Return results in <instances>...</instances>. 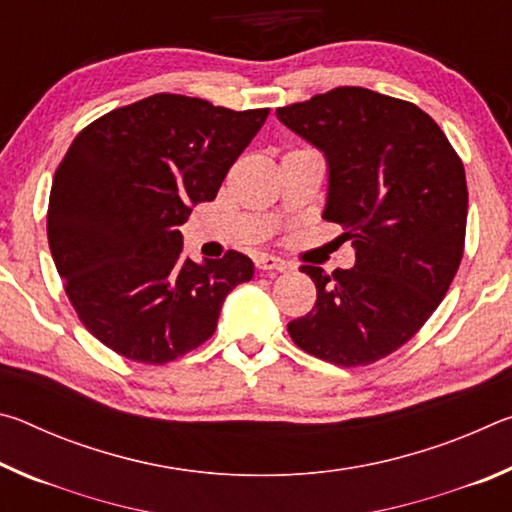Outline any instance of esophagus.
Instances as JSON below:
<instances>
[{
	"instance_id": "34e87169",
	"label": "esophagus",
	"mask_w": 512,
	"mask_h": 512,
	"mask_svg": "<svg viewBox=\"0 0 512 512\" xmlns=\"http://www.w3.org/2000/svg\"><path fill=\"white\" fill-rule=\"evenodd\" d=\"M255 266L259 271H268V273H284V271H291V264L284 262L280 257H273V255H259L255 259Z\"/></svg>"
}]
</instances>
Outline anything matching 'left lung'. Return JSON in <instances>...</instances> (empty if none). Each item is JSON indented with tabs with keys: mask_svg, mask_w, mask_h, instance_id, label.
<instances>
[{
	"mask_svg": "<svg viewBox=\"0 0 512 512\" xmlns=\"http://www.w3.org/2000/svg\"><path fill=\"white\" fill-rule=\"evenodd\" d=\"M325 155L323 219L352 239L354 266H300L316 305L287 325L293 343L341 368L368 366L424 325L463 257L465 169L427 112L366 88L277 108Z\"/></svg>",
	"mask_w": 512,
	"mask_h": 512,
	"instance_id": "obj_1",
	"label": "left lung"
}]
</instances>
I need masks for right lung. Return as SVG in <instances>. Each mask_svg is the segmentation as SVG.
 I'll use <instances>...</instances> for the list:
<instances>
[{"label":"right lung","mask_w":512,"mask_h":512,"mask_svg":"<svg viewBox=\"0 0 512 512\" xmlns=\"http://www.w3.org/2000/svg\"><path fill=\"white\" fill-rule=\"evenodd\" d=\"M268 117L153 94L76 135L51 185L47 237L65 293L121 357L167 363L214 334L223 300L253 280L246 255L183 257L178 225L214 201Z\"/></svg>","instance_id":"right-lung-1"}]
</instances>
